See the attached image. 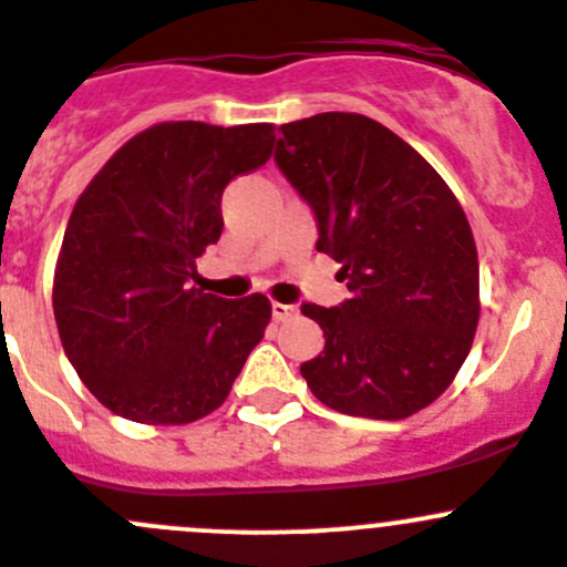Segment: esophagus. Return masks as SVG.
<instances>
[{
	"label": "esophagus",
	"mask_w": 567,
	"mask_h": 567,
	"mask_svg": "<svg viewBox=\"0 0 567 567\" xmlns=\"http://www.w3.org/2000/svg\"><path fill=\"white\" fill-rule=\"evenodd\" d=\"M297 308L295 306H286V302H272V317L278 319V322H284V319L295 317Z\"/></svg>",
	"instance_id": "34e87169"
}]
</instances>
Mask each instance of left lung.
Segmentation results:
<instances>
[{
	"label": "left lung",
	"instance_id": "8db88e82",
	"mask_svg": "<svg viewBox=\"0 0 567 567\" xmlns=\"http://www.w3.org/2000/svg\"><path fill=\"white\" fill-rule=\"evenodd\" d=\"M276 162L317 217V250L350 300L302 302L324 350L300 367L322 405L408 419L461 372L480 322V261L466 212L435 167L383 123L319 112L284 123Z\"/></svg>",
	"mask_w": 567,
	"mask_h": 567
}]
</instances>
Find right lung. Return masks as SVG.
<instances>
[{"mask_svg": "<svg viewBox=\"0 0 567 567\" xmlns=\"http://www.w3.org/2000/svg\"><path fill=\"white\" fill-rule=\"evenodd\" d=\"M272 143V123H156L121 145L76 200L54 270V319L71 367L117 416H209L265 339V295L223 300L189 281L220 239L223 189L265 165Z\"/></svg>", "mask_w": 567, "mask_h": 567, "instance_id": "1", "label": "right lung"}]
</instances>
